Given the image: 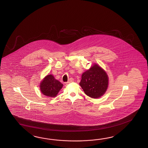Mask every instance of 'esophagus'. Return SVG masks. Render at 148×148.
Instances as JSON below:
<instances>
[{"label":"esophagus","mask_w":148,"mask_h":148,"mask_svg":"<svg viewBox=\"0 0 148 148\" xmlns=\"http://www.w3.org/2000/svg\"><path fill=\"white\" fill-rule=\"evenodd\" d=\"M73 79L70 78L68 82H66V83L68 84V83H70V82H73Z\"/></svg>","instance_id":"34e87169"}]
</instances>
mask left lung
<instances>
[{
    "instance_id": "1",
    "label": "left lung",
    "mask_w": 148,
    "mask_h": 148,
    "mask_svg": "<svg viewBox=\"0 0 148 148\" xmlns=\"http://www.w3.org/2000/svg\"><path fill=\"white\" fill-rule=\"evenodd\" d=\"M79 85L89 97L97 98L102 96L107 90L108 77L101 66L95 64L82 73Z\"/></svg>"
}]
</instances>
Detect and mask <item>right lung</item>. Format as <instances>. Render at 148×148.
<instances>
[{
  "label": "right lung",
  "instance_id": "add662e5",
  "mask_svg": "<svg viewBox=\"0 0 148 148\" xmlns=\"http://www.w3.org/2000/svg\"><path fill=\"white\" fill-rule=\"evenodd\" d=\"M63 84L54 78L52 75H47L40 84L41 92L47 96L54 97L57 96Z\"/></svg>",
  "mask_w": 148,
  "mask_h": 148
}]
</instances>
